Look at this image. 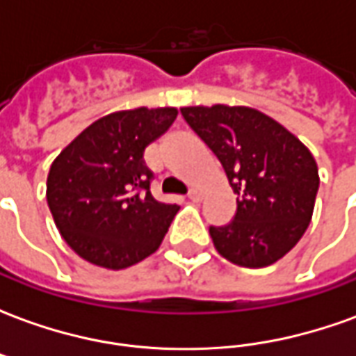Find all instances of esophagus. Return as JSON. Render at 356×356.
Listing matches in <instances>:
<instances>
[{
	"instance_id": "34e87169",
	"label": "esophagus",
	"mask_w": 356,
	"mask_h": 356,
	"mask_svg": "<svg viewBox=\"0 0 356 356\" xmlns=\"http://www.w3.org/2000/svg\"><path fill=\"white\" fill-rule=\"evenodd\" d=\"M188 198H191L193 202H200L202 200V193L198 191V188H191V191H188Z\"/></svg>"
}]
</instances>
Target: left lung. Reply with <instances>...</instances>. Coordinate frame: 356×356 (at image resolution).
Segmentation results:
<instances>
[{
	"label": "left lung",
	"mask_w": 356,
	"mask_h": 356,
	"mask_svg": "<svg viewBox=\"0 0 356 356\" xmlns=\"http://www.w3.org/2000/svg\"><path fill=\"white\" fill-rule=\"evenodd\" d=\"M191 125L223 165L236 194V213L209 227L225 259L248 268L273 265L311 223L318 193L313 154L284 125L248 106H185Z\"/></svg>",
	"instance_id": "left-lung-1"
}]
</instances>
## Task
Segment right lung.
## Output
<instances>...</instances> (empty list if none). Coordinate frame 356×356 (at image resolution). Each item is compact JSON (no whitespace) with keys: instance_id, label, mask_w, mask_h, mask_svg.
Wrapping results in <instances>:
<instances>
[{"instance_id":"right-lung-1","label":"right lung","mask_w":356,"mask_h":356,"mask_svg":"<svg viewBox=\"0 0 356 356\" xmlns=\"http://www.w3.org/2000/svg\"><path fill=\"white\" fill-rule=\"evenodd\" d=\"M175 118L171 106L112 112L86 127L51 163V216L86 261L120 270L160 248L179 206L150 194L154 173L143 154Z\"/></svg>"}]
</instances>
